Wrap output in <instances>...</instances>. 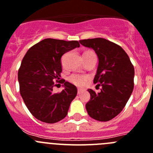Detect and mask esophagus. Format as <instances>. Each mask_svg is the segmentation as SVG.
<instances>
[{
  "label": "esophagus",
  "instance_id": "1",
  "mask_svg": "<svg viewBox=\"0 0 153 153\" xmlns=\"http://www.w3.org/2000/svg\"><path fill=\"white\" fill-rule=\"evenodd\" d=\"M83 91V90L82 89V88H78V94H81V92Z\"/></svg>",
  "mask_w": 153,
  "mask_h": 153
}]
</instances>
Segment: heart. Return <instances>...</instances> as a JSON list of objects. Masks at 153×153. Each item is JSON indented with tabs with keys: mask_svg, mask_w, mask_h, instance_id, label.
<instances>
[{
	"mask_svg": "<svg viewBox=\"0 0 153 153\" xmlns=\"http://www.w3.org/2000/svg\"><path fill=\"white\" fill-rule=\"evenodd\" d=\"M90 52H92V51H86V52H85V54H87V53ZM88 78H88V75H79V74H72L68 78V80L72 84L75 85L76 86L82 87V86H84L86 84V82H88Z\"/></svg>",
	"mask_w": 153,
	"mask_h": 153,
	"instance_id": "1",
	"label": "heart"
}]
</instances>
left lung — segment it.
Here are the masks:
<instances>
[{
    "label": "left lung",
    "instance_id": "8db88e82",
    "mask_svg": "<svg viewBox=\"0 0 153 153\" xmlns=\"http://www.w3.org/2000/svg\"><path fill=\"white\" fill-rule=\"evenodd\" d=\"M79 42L96 53L99 65L94 83L102 87L98 93L88 89L91 99L86 104V110L92 119L107 122L123 111L132 95L134 67L126 51L113 42L101 38Z\"/></svg>",
    "mask_w": 153,
    "mask_h": 153
}]
</instances>
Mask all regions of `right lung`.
Segmentation results:
<instances>
[{
  "instance_id": "right-lung-1",
  "label": "right lung",
  "mask_w": 153,
  "mask_h": 153,
  "mask_svg": "<svg viewBox=\"0 0 153 153\" xmlns=\"http://www.w3.org/2000/svg\"><path fill=\"white\" fill-rule=\"evenodd\" d=\"M79 47L78 41L46 38L32 46L24 57L18 71L20 93L30 113L38 120L55 123L67 115L77 88L64 81V89L53 93L54 82L61 77L62 55Z\"/></svg>"
}]
</instances>
